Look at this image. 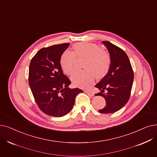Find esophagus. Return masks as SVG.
I'll list each match as a JSON object with an SVG mask.
<instances>
[{"instance_id":"34e87169","label":"esophagus","mask_w":157,"mask_h":157,"mask_svg":"<svg viewBox=\"0 0 157 157\" xmlns=\"http://www.w3.org/2000/svg\"><path fill=\"white\" fill-rule=\"evenodd\" d=\"M85 93H86V94H87L88 95H90V96H93V95H94V94H93V92H92V91L89 90H85Z\"/></svg>"}]
</instances>
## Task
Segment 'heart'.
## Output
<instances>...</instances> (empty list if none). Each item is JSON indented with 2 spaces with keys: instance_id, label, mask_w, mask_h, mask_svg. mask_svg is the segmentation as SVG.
Instances as JSON below:
<instances>
[{
  "instance_id": "obj_1",
  "label": "heart",
  "mask_w": 157,
  "mask_h": 157,
  "mask_svg": "<svg viewBox=\"0 0 157 157\" xmlns=\"http://www.w3.org/2000/svg\"><path fill=\"white\" fill-rule=\"evenodd\" d=\"M72 52L64 51L60 58L61 67L67 75L75 71L76 59L85 58L83 63L84 71L74 74L71 78L73 84L81 88L89 86L96 77H105L110 69V56L99 45L90 42H78L72 47Z\"/></svg>"
}]
</instances>
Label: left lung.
<instances>
[{
    "mask_svg": "<svg viewBox=\"0 0 157 157\" xmlns=\"http://www.w3.org/2000/svg\"><path fill=\"white\" fill-rule=\"evenodd\" d=\"M111 58L108 72L95 86L101 90L95 95L103 97L106 106L99 110L101 113H112L123 107L128 101L133 82V71L126 52L108 41L102 42Z\"/></svg>",
    "mask_w": 157,
    "mask_h": 157,
    "instance_id": "8db88e82",
    "label": "left lung"
}]
</instances>
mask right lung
Listing matches in <instances>:
<instances>
[{"instance_id":"add662e5","label":"right lung","mask_w":157,"mask_h":157,"mask_svg":"<svg viewBox=\"0 0 157 157\" xmlns=\"http://www.w3.org/2000/svg\"><path fill=\"white\" fill-rule=\"evenodd\" d=\"M69 46V43H65L41 49L29 65V84L34 98L40 110L50 116L67 114L76 95L83 92L78 88L69 87L71 81L61 67V56Z\"/></svg>"}]
</instances>
